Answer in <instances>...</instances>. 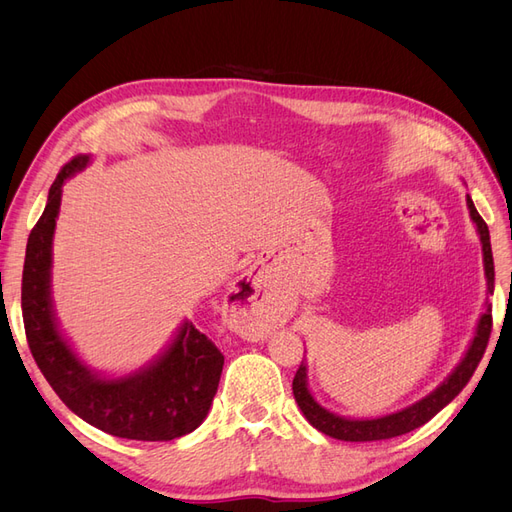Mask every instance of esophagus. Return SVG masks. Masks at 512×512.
<instances>
[{"label":"esophagus","instance_id":"1","mask_svg":"<svg viewBox=\"0 0 512 512\" xmlns=\"http://www.w3.org/2000/svg\"><path fill=\"white\" fill-rule=\"evenodd\" d=\"M230 305L239 307L237 329L245 337H262L269 329V309L262 297V284L256 275H241V280L230 290Z\"/></svg>","mask_w":512,"mask_h":512}]
</instances>
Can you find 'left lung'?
Segmentation results:
<instances>
[{"instance_id":"8db88e82","label":"left lung","mask_w":512,"mask_h":512,"mask_svg":"<svg viewBox=\"0 0 512 512\" xmlns=\"http://www.w3.org/2000/svg\"><path fill=\"white\" fill-rule=\"evenodd\" d=\"M466 203L470 209V218L476 224V232L480 237V243H483V265H485V277H487V294H493V254H491V241H489V228L485 220L480 218L470 194L466 196ZM489 335H491V305L485 303V312L480 314V320L476 324V333L472 337V342L463 354V359L459 365L448 374V378L438 386L436 391H431L423 399H418L416 404L397 410L384 416L376 418H348V416H339L335 412H329L327 408H322L314 395L309 393L307 386V363L301 361L297 374H294L292 380V393L294 399L303 412V416L309 421V425L322 431L324 436H331L335 440H344V442H371V440H389L395 436H401V433H408L416 427L425 425L431 421L444 406L451 404V401L461 393L463 386H466L476 371L480 359H483L485 348L489 344Z\"/></svg>"}]
</instances>
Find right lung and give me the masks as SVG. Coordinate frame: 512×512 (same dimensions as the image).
Segmentation results:
<instances>
[{
  "label": "right lung",
  "mask_w": 512,
  "mask_h": 512,
  "mask_svg": "<svg viewBox=\"0 0 512 512\" xmlns=\"http://www.w3.org/2000/svg\"><path fill=\"white\" fill-rule=\"evenodd\" d=\"M89 164L76 156L59 170L44 213L27 239L21 307L29 350L59 399L85 423L111 436L168 442L194 431L218 393L224 354L185 320L156 361L134 374L104 378L89 369L61 335L51 299L53 235L64 183Z\"/></svg>",
  "instance_id": "1"
}]
</instances>
